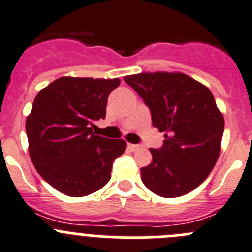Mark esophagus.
Listing matches in <instances>:
<instances>
[{"label":"esophagus","mask_w":252,"mask_h":252,"mask_svg":"<svg viewBox=\"0 0 252 252\" xmlns=\"http://www.w3.org/2000/svg\"><path fill=\"white\" fill-rule=\"evenodd\" d=\"M128 148L131 150V152H135V150L139 149L140 145H138V144H131V143H128Z\"/></svg>","instance_id":"34e87169"}]
</instances>
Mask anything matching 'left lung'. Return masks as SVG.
I'll return each instance as SVG.
<instances>
[{"label":"left lung","mask_w":252,"mask_h":252,"mask_svg":"<svg viewBox=\"0 0 252 252\" xmlns=\"http://www.w3.org/2000/svg\"><path fill=\"white\" fill-rule=\"evenodd\" d=\"M149 107L153 126L164 134L152 163L140 169L145 187L163 197L192 191L218 161L224 117L206 86L182 72L138 73L124 77Z\"/></svg>","instance_id":"left-lung-1"}]
</instances>
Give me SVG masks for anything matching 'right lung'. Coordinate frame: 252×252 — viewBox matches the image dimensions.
Masks as SVG:
<instances>
[{"label":"right lung","mask_w":252,"mask_h":252,"mask_svg":"<svg viewBox=\"0 0 252 252\" xmlns=\"http://www.w3.org/2000/svg\"><path fill=\"white\" fill-rule=\"evenodd\" d=\"M119 84V78L61 77L34 98L26 119L28 152L39 175L58 191L81 197L109 182L126 143L95 135L92 126L105 118L108 95Z\"/></svg>","instance_id":"add662e5"}]
</instances>
